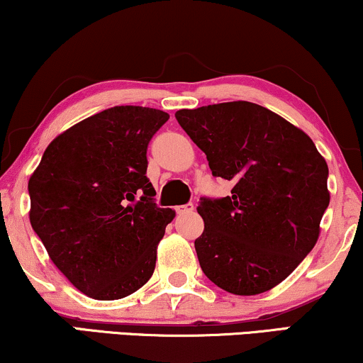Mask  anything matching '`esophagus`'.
I'll return each instance as SVG.
<instances>
[{
	"label": "esophagus",
	"instance_id": "esophagus-1",
	"mask_svg": "<svg viewBox=\"0 0 363 363\" xmlns=\"http://www.w3.org/2000/svg\"><path fill=\"white\" fill-rule=\"evenodd\" d=\"M179 214H187V213H192V211H194V204L192 203H187V204H184V206H179V208L176 209Z\"/></svg>",
	"mask_w": 363,
	"mask_h": 363
}]
</instances>
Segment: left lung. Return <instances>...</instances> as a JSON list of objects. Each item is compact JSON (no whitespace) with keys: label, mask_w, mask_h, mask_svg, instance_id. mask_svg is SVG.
Returning a JSON list of instances; mask_svg holds the SVG:
<instances>
[{"label":"left lung","mask_w":363,"mask_h":363,"mask_svg":"<svg viewBox=\"0 0 363 363\" xmlns=\"http://www.w3.org/2000/svg\"><path fill=\"white\" fill-rule=\"evenodd\" d=\"M231 196L203 197L194 241L206 277L233 295H259L290 277L318 241L328 208V166L303 130L258 104L176 112Z\"/></svg>","instance_id":"8db88e82"}]
</instances>
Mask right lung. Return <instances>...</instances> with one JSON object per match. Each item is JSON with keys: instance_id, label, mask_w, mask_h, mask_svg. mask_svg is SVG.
Returning a JSON list of instances; mask_svg holds the SVG:
<instances>
[{"instance_id": "1", "label": "right lung", "mask_w": 363, "mask_h": 363, "mask_svg": "<svg viewBox=\"0 0 363 363\" xmlns=\"http://www.w3.org/2000/svg\"><path fill=\"white\" fill-rule=\"evenodd\" d=\"M167 121L157 108H107L55 137L31 174V228L86 296L118 300L152 277L176 216L157 208L145 176L147 145Z\"/></svg>"}]
</instances>
